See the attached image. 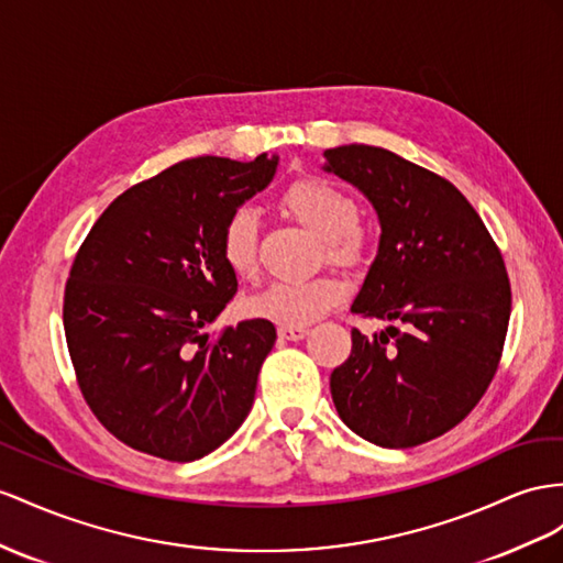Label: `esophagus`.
Instances as JSON below:
<instances>
[{
  "label": "esophagus",
  "mask_w": 563,
  "mask_h": 563,
  "mask_svg": "<svg viewBox=\"0 0 563 563\" xmlns=\"http://www.w3.org/2000/svg\"><path fill=\"white\" fill-rule=\"evenodd\" d=\"M278 335L283 340H290V342H297V340H305L309 335V328H290V325H283L278 328Z\"/></svg>",
  "instance_id": "obj_1"
}]
</instances>
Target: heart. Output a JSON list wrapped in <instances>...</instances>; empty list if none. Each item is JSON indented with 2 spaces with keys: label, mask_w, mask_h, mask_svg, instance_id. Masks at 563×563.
I'll list each match as a JSON object with an SVG mask.
<instances>
[{
  "label": "heart",
  "mask_w": 563,
  "mask_h": 563,
  "mask_svg": "<svg viewBox=\"0 0 563 563\" xmlns=\"http://www.w3.org/2000/svg\"><path fill=\"white\" fill-rule=\"evenodd\" d=\"M285 211L316 238L325 240L328 256L338 264H356L364 256V235L356 228L358 209L350 195L321 178H301L283 195ZM221 254L225 266L240 278H254L258 266L256 216L238 209L223 225ZM344 297V285L333 276L271 283L250 301L256 319L276 325L305 328L321 319Z\"/></svg>",
  "instance_id": "1"
}]
</instances>
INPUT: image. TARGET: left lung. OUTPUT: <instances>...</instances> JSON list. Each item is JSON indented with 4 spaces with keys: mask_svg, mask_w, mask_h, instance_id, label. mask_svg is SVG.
I'll return each instance as SVG.
<instances>
[{
    "mask_svg": "<svg viewBox=\"0 0 563 563\" xmlns=\"http://www.w3.org/2000/svg\"><path fill=\"white\" fill-rule=\"evenodd\" d=\"M325 173L362 192L380 240L352 311L390 321L330 373L340 419L387 450L423 444L471 413L493 380L511 313L497 244L468 199L390 150H325Z\"/></svg>",
    "mask_w": 563,
    "mask_h": 563,
    "instance_id": "obj_1",
    "label": "left lung"
}]
</instances>
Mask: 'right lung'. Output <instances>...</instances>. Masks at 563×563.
<instances>
[{"label": "right lung", "instance_id": "right-lung-1", "mask_svg": "<svg viewBox=\"0 0 563 563\" xmlns=\"http://www.w3.org/2000/svg\"><path fill=\"white\" fill-rule=\"evenodd\" d=\"M278 162L187 158L113 199L85 238L64 295L70 362L92 413L133 450L195 461L247 419L276 325L242 321L216 342L205 330L238 292L223 225Z\"/></svg>", "mask_w": 563, "mask_h": 563}]
</instances>
